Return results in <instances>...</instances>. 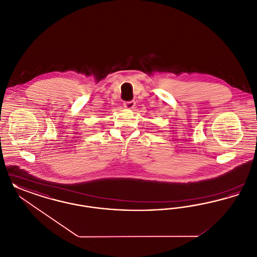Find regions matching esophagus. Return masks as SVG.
I'll return each mask as SVG.
<instances>
[{"label":"esophagus","instance_id":"34e87169","mask_svg":"<svg viewBox=\"0 0 257 257\" xmlns=\"http://www.w3.org/2000/svg\"><path fill=\"white\" fill-rule=\"evenodd\" d=\"M123 105H124V108H126V109H133V108H135V106H136V102H135L134 100H132V101L125 102Z\"/></svg>","mask_w":257,"mask_h":257}]
</instances>
